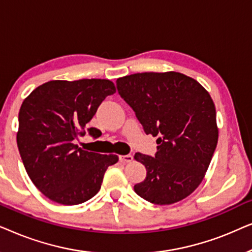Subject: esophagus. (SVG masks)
Returning <instances> with one entry per match:
<instances>
[{"mask_svg":"<svg viewBox=\"0 0 252 252\" xmlns=\"http://www.w3.org/2000/svg\"><path fill=\"white\" fill-rule=\"evenodd\" d=\"M119 159L122 163H129L133 160V156L132 155H123V156H119Z\"/></svg>","mask_w":252,"mask_h":252,"instance_id":"obj_1","label":"esophagus"}]
</instances>
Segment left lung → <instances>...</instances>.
Masks as SVG:
<instances>
[{"label": "left lung", "mask_w": 252, "mask_h": 252, "mask_svg": "<svg viewBox=\"0 0 252 252\" xmlns=\"http://www.w3.org/2000/svg\"><path fill=\"white\" fill-rule=\"evenodd\" d=\"M117 89L146 134L157 136L155 157L136 153L147 177L134 186L157 205L177 203L201 184L218 143L216 106L203 86L179 72H144L117 79Z\"/></svg>", "instance_id": "obj_1"}]
</instances>
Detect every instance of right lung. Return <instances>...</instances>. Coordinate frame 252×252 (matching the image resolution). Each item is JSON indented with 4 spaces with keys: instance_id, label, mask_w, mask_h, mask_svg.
Wrapping results in <instances>:
<instances>
[{
    "instance_id": "1",
    "label": "right lung",
    "mask_w": 252,
    "mask_h": 252,
    "mask_svg": "<svg viewBox=\"0 0 252 252\" xmlns=\"http://www.w3.org/2000/svg\"><path fill=\"white\" fill-rule=\"evenodd\" d=\"M116 93L112 81L81 79L51 80L24 99L19 110L17 146L29 177L51 201L77 205L97 194L117 155H102L75 144L87 129L94 137L101 132L86 125L106 96Z\"/></svg>"
}]
</instances>
